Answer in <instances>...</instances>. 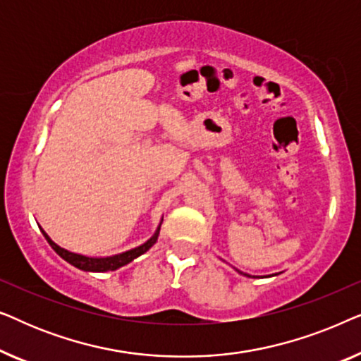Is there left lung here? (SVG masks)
Wrapping results in <instances>:
<instances>
[{"mask_svg":"<svg viewBox=\"0 0 361 361\" xmlns=\"http://www.w3.org/2000/svg\"><path fill=\"white\" fill-rule=\"evenodd\" d=\"M236 271H238V269H236ZM238 273H240V274H243V276H248V278H251L250 274H246V273H241V271H238ZM274 276H276V274H274ZM253 278H255V276H253Z\"/></svg>","mask_w":361,"mask_h":361,"instance_id":"1","label":"left lung"}]
</instances>
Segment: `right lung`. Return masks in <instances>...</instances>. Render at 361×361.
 Listing matches in <instances>:
<instances>
[{"instance_id": "obj_1", "label": "right lung", "mask_w": 361, "mask_h": 361, "mask_svg": "<svg viewBox=\"0 0 361 361\" xmlns=\"http://www.w3.org/2000/svg\"><path fill=\"white\" fill-rule=\"evenodd\" d=\"M161 224H162V220H161ZM161 224H159V226H157V230L154 231V235H152L151 238L146 241V243L136 246V248H133V250H128V251H125V253L105 256V258H97V256H85V255L72 253V251H68L66 248H62V246H59L57 243H54V241L51 240V236H49L46 231L41 228V226H39V228H41L44 238L47 240V243L52 246V250L56 251V253L61 256L62 259H66L67 263H71L72 266H75V268L82 269V271H88V273H106V271H115L118 268H121V266H125L128 263H131L133 259H136L137 256L146 253V251L149 250L151 246L157 241V236H159V230H161Z\"/></svg>"}]
</instances>
